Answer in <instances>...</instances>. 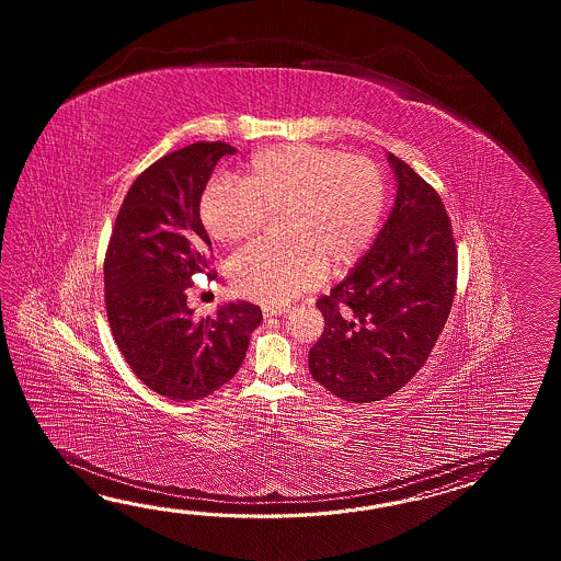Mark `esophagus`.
<instances>
[{
    "mask_svg": "<svg viewBox=\"0 0 561 561\" xmlns=\"http://www.w3.org/2000/svg\"><path fill=\"white\" fill-rule=\"evenodd\" d=\"M285 307H263L264 319H268V317H280V314H285Z\"/></svg>",
    "mask_w": 561,
    "mask_h": 561,
    "instance_id": "esophagus-1",
    "label": "esophagus"
}]
</instances>
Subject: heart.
Segmentation results:
<instances>
[{"label":"heart","mask_w":561,"mask_h":561,"mask_svg":"<svg viewBox=\"0 0 561 561\" xmlns=\"http://www.w3.org/2000/svg\"><path fill=\"white\" fill-rule=\"evenodd\" d=\"M387 186L365 156L314 144H276L252 156L240 182L216 179L198 213L220 244L252 239L268 215H280L283 244H251L230 261L228 278L242 297L280 307L343 273L369 249L381 225Z\"/></svg>","instance_id":"heart-1"}]
</instances>
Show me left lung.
Returning a JSON list of instances; mask_svg holds the SVG:
<instances>
[{
	"instance_id": "left-lung-1",
	"label": "left lung",
	"mask_w": 561,
	"mask_h": 561,
	"mask_svg": "<svg viewBox=\"0 0 561 561\" xmlns=\"http://www.w3.org/2000/svg\"><path fill=\"white\" fill-rule=\"evenodd\" d=\"M397 201L370 251L317 300L324 331L309 351L314 381L348 403L381 401L415 377L457 290V247L442 196L389 154Z\"/></svg>"
}]
</instances>
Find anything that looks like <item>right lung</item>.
<instances>
[{
	"label": "right lung",
	"instance_id": "1",
	"mask_svg": "<svg viewBox=\"0 0 561 561\" xmlns=\"http://www.w3.org/2000/svg\"><path fill=\"white\" fill-rule=\"evenodd\" d=\"M227 142H194L158 158L119 206L104 259L106 314L119 353L154 393L194 401L239 370L263 321L252 302H230L196 319L186 305L192 276L208 271L210 239L198 204Z\"/></svg>",
	"mask_w": 561,
	"mask_h": 561
}]
</instances>
